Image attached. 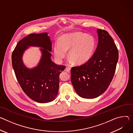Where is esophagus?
<instances>
[{
	"label": "esophagus",
	"instance_id": "34e87169",
	"mask_svg": "<svg viewBox=\"0 0 133 133\" xmlns=\"http://www.w3.org/2000/svg\"><path fill=\"white\" fill-rule=\"evenodd\" d=\"M70 67H67L66 68V69H65V70H66V71H67V72H68V73H70Z\"/></svg>",
	"mask_w": 133,
	"mask_h": 133
}]
</instances>
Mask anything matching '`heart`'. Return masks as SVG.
<instances>
[{"label":"heart","instance_id":"b5f03b06","mask_svg":"<svg viewBox=\"0 0 133 133\" xmlns=\"http://www.w3.org/2000/svg\"><path fill=\"white\" fill-rule=\"evenodd\" d=\"M96 45L91 35L83 33H74L63 35L54 46V55L58 62H62L68 51L70 62L82 64L91 57Z\"/></svg>","mask_w":133,"mask_h":133}]
</instances>
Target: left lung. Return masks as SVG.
Returning <instances> with one entry per match:
<instances>
[{
  "mask_svg": "<svg viewBox=\"0 0 133 133\" xmlns=\"http://www.w3.org/2000/svg\"><path fill=\"white\" fill-rule=\"evenodd\" d=\"M97 32L99 42L92 57L70 70L71 83L83 98H95L106 91L114 77L118 60V49L110 35L101 29H97Z\"/></svg>",
  "mask_w": 133,
  "mask_h": 133,
  "instance_id": "1",
  "label": "left lung"
}]
</instances>
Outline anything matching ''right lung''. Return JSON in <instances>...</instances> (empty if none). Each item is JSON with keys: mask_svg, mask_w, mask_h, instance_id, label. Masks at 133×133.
<instances>
[{"mask_svg": "<svg viewBox=\"0 0 133 133\" xmlns=\"http://www.w3.org/2000/svg\"><path fill=\"white\" fill-rule=\"evenodd\" d=\"M29 46H39L43 55L39 65L27 69L22 62V55ZM52 43L47 33H32L23 38L17 44L11 55L12 66L17 80L24 93L39 103L53 101L59 90V75L65 66L51 61Z\"/></svg>", "mask_w": 133, "mask_h": 133, "instance_id": "1", "label": "right lung"}]
</instances>
